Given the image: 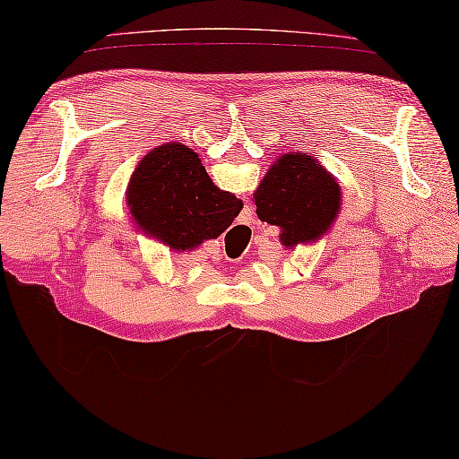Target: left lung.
I'll return each mask as SVG.
<instances>
[{"label": "left lung", "mask_w": 459, "mask_h": 459, "mask_svg": "<svg viewBox=\"0 0 459 459\" xmlns=\"http://www.w3.org/2000/svg\"><path fill=\"white\" fill-rule=\"evenodd\" d=\"M340 186L310 155H281L255 192L261 221L281 230L285 246L316 240L331 228L340 211Z\"/></svg>", "instance_id": "1"}]
</instances>
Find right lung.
I'll return each mask as SVG.
<instances>
[{
	"label": "right lung",
	"instance_id": "right-lung-1",
	"mask_svg": "<svg viewBox=\"0 0 459 459\" xmlns=\"http://www.w3.org/2000/svg\"><path fill=\"white\" fill-rule=\"evenodd\" d=\"M128 203L138 225L174 250L221 236L242 209V201L211 182L196 152L178 143L151 151L138 163Z\"/></svg>",
	"mask_w": 459,
	"mask_h": 459
}]
</instances>
